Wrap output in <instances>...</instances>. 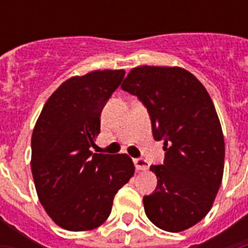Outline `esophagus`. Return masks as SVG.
<instances>
[{"label": "esophagus", "instance_id": "34e87169", "mask_svg": "<svg viewBox=\"0 0 248 248\" xmlns=\"http://www.w3.org/2000/svg\"><path fill=\"white\" fill-rule=\"evenodd\" d=\"M134 163H135L136 169L138 170H148L149 169V162H148L147 159L144 158H135L134 159Z\"/></svg>", "mask_w": 248, "mask_h": 248}]
</instances>
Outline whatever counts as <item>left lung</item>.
<instances>
[{
	"instance_id": "8db88e82",
	"label": "left lung",
	"mask_w": 248,
	"mask_h": 248,
	"mask_svg": "<svg viewBox=\"0 0 248 248\" xmlns=\"http://www.w3.org/2000/svg\"><path fill=\"white\" fill-rule=\"evenodd\" d=\"M121 89L147 108L165 161L152 165L157 188L144 196V210L155 227L181 232L211 210L224 171L225 145L219 117L204 86L179 67L134 68Z\"/></svg>"
}]
</instances>
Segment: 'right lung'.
Returning a JSON list of instances; mask_svg holds the SVG:
<instances>
[{
  "label": "right lung",
  "instance_id": "right-lung-1",
  "mask_svg": "<svg viewBox=\"0 0 248 248\" xmlns=\"http://www.w3.org/2000/svg\"><path fill=\"white\" fill-rule=\"evenodd\" d=\"M124 77L122 69H107L67 79L48 97L33 130L37 194L47 215L67 231L100 227L135 171L127 155L90 151L100 134L101 110Z\"/></svg>",
  "mask_w": 248,
  "mask_h": 248
}]
</instances>
